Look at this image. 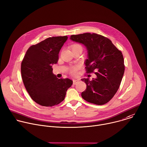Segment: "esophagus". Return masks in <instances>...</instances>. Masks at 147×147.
I'll use <instances>...</instances> for the list:
<instances>
[{"label":"esophagus","mask_w":147,"mask_h":147,"mask_svg":"<svg viewBox=\"0 0 147 147\" xmlns=\"http://www.w3.org/2000/svg\"><path fill=\"white\" fill-rule=\"evenodd\" d=\"M78 82H79V80H73V83H74V84H77Z\"/></svg>","instance_id":"esophagus-1"}]
</instances>
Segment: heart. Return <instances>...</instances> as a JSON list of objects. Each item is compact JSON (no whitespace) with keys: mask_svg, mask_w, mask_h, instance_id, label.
Wrapping results in <instances>:
<instances>
[{"mask_svg":"<svg viewBox=\"0 0 147 147\" xmlns=\"http://www.w3.org/2000/svg\"><path fill=\"white\" fill-rule=\"evenodd\" d=\"M78 46H80V45H78V44H73V45H72V47H71V48H73V47H78ZM77 68L76 67H73L71 69V71L72 72V73H75L76 71V70H77Z\"/></svg>","mask_w":147,"mask_h":147,"instance_id":"b5f03b06","label":"heart"}]
</instances>
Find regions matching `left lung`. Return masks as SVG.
Masks as SVG:
<instances>
[{
  "mask_svg": "<svg viewBox=\"0 0 147 147\" xmlns=\"http://www.w3.org/2000/svg\"><path fill=\"white\" fill-rule=\"evenodd\" d=\"M70 40L84 44L88 51L85 65L86 73H94L97 77L82 78L86 89L81 96L86 102L97 105L108 103L120 86L125 65L122 54L108 38L96 33L71 35Z\"/></svg>",
  "mask_w": 147,
  "mask_h": 147,
  "instance_id": "left-lung-1",
  "label": "left lung"
}]
</instances>
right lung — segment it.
<instances>
[{
  "label": "right lung",
  "instance_id": "obj_1",
  "mask_svg": "<svg viewBox=\"0 0 147 147\" xmlns=\"http://www.w3.org/2000/svg\"><path fill=\"white\" fill-rule=\"evenodd\" d=\"M68 37H49L30 46L21 63V76L31 98L37 104L52 107L61 103L73 84L69 78H58L53 65L58 61L61 48Z\"/></svg>",
  "mask_w": 147,
  "mask_h": 147
}]
</instances>
